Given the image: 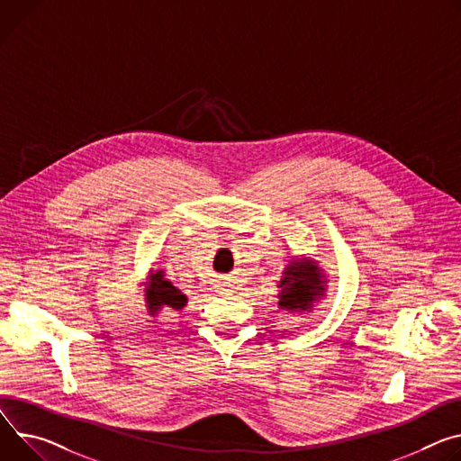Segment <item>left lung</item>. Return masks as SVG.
Instances as JSON below:
<instances>
[{
	"label": "left lung",
	"mask_w": 461,
	"mask_h": 461,
	"mask_svg": "<svg viewBox=\"0 0 461 461\" xmlns=\"http://www.w3.org/2000/svg\"><path fill=\"white\" fill-rule=\"evenodd\" d=\"M323 274L318 268V261L312 259H292L283 270L279 281L281 292L277 294L279 309L290 312L311 311L314 302L325 294Z\"/></svg>",
	"instance_id": "8db88e82"
}]
</instances>
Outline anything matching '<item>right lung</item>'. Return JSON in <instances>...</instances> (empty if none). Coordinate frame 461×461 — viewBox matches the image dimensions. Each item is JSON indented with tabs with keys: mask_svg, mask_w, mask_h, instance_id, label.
I'll list each match as a JSON object with an SVG mask.
<instances>
[{
	"mask_svg": "<svg viewBox=\"0 0 461 461\" xmlns=\"http://www.w3.org/2000/svg\"><path fill=\"white\" fill-rule=\"evenodd\" d=\"M145 300L150 314H156L163 307L182 311L187 305V296L182 294V292L169 279H165L163 270H158L152 274Z\"/></svg>",
	"mask_w": 461,
	"mask_h": 461,
	"instance_id": "obj_1",
	"label": "right lung"
}]
</instances>
